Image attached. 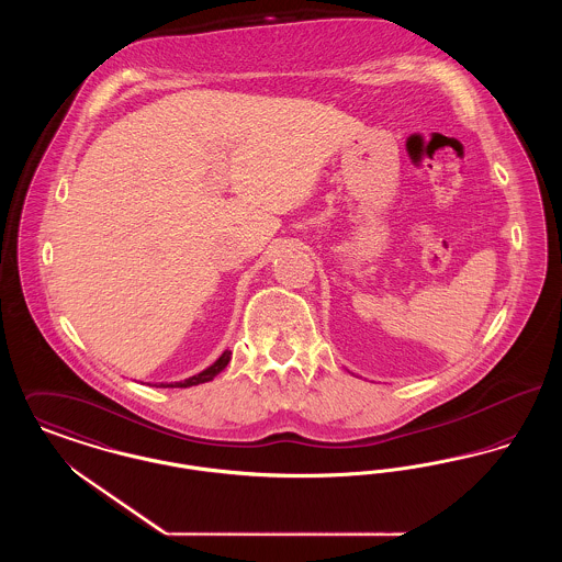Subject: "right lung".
Instances as JSON below:
<instances>
[{
    "label": "right lung",
    "mask_w": 562,
    "mask_h": 562,
    "mask_svg": "<svg viewBox=\"0 0 562 562\" xmlns=\"http://www.w3.org/2000/svg\"><path fill=\"white\" fill-rule=\"evenodd\" d=\"M229 358H232V351H223L221 358L214 362L213 367H209L206 371H202L200 374H193L186 381H177V383H160L158 387H191V385H198V383H206V381H213L216 374L221 373L227 364H229Z\"/></svg>",
    "instance_id": "add662e5"
}]
</instances>
